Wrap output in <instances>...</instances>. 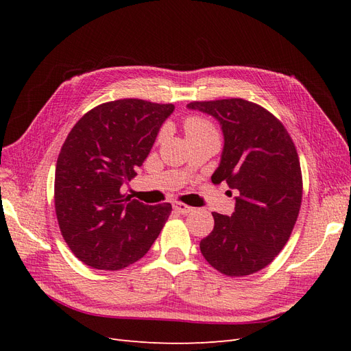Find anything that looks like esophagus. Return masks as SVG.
Returning <instances> with one entry per match:
<instances>
[{
  "label": "esophagus",
  "instance_id": "34e87169",
  "mask_svg": "<svg viewBox=\"0 0 351 351\" xmlns=\"http://www.w3.org/2000/svg\"><path fill=\"white\" fill-rule=\"evenodd\" d=\"M174 209L178 212V214H182V215H187V214H190V212L193 210L192 206H189L186 204H182V202H176Z\"/></svg>",
  "mask_w": 351,
  "mask_h": 351
}]
</instances>
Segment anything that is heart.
Listing matches in <instances>:
<instances>
[{"instance_id": "1", "label": "heart", "mask_w": 351, "mask_h": 351, "mask_svg": "<svg viewBox=\"0 0 351 351\" xmlns=\"http://www.w3.org/2000/svg\"><path fill=\"white\" fill-rule=\"evenodd\" d=\"M184 133L186 137H192V136H199V134H209V133H214L215 130L212 124L202 119V117H189L184 121Z\"/></svg>"}]
</instances>
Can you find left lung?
<instances>
[{"instance_id":"left-lung-1","label":"left lung","mask_w":351,"mask_h":351,"mask_svg":"<svg viewBox=\"0 0 351 351\" xmlns=\"http://www.w3.org/2000/svg\"><path fill=\"white\" fill-rule=\"evenodd\" d=\"M187 108L219 123L224 147L212 183L226 182L237 192L231 217L212 212L215 226L200 240V252L228 277L258 272L282 250L299 217L303 182L295 146L277 117L246 99L195 101Z\"/></svg>"}]
</instances>
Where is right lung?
Returning a JSON list of instances; mask_svg holds the SVG:
<instances>
[{
	"mask_svg": "<svg viewBox=\"0 0 351 351\" xmlns=\"http://www.w3.org/2000/svg\"><path fill=\"white\" fill-rule=\"evenodd\" d=\"M173 104L105 102L74 124L56 167L54 200L61 234L92 268L119 271L143 258L171 214L121 193L149 155Z\"/></svg>",
	"mask_w": 351,
	"mask_h": 351,
	"instance_id": "add662e5",
	"label": "right lung"
}]
</instances>
